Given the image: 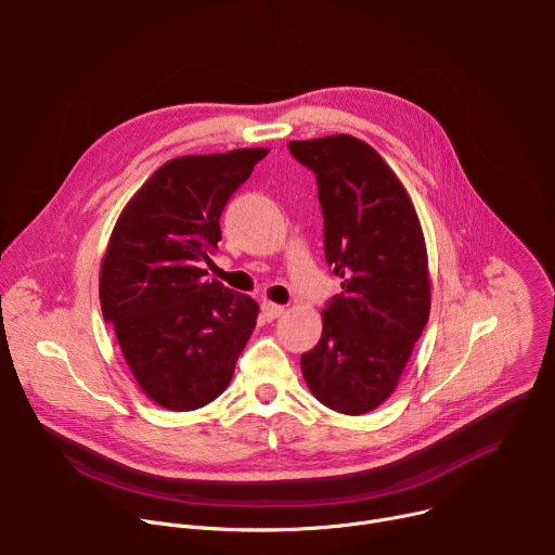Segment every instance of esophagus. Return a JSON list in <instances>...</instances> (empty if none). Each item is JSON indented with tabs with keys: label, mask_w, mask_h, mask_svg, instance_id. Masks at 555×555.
Listing matches in <instances>:
<instances>
[{
	"label": "esophagus",
	"mask_w": 555,
	"mask_h": 555,
	"mask_svg": "<svg viewBox=\"0 0 555 555\" xmlns=\"http://www.w3.org/2000/svg\"><path fill=\"white\" fill-rule=\"evenodd\" d=\"M261 311H263V315L268 321H274V319H279V315L285 311V307L283 305H276V302H270V300H263L261 302Z\"/></svg>",
	"instance_id": "obj_1"
}]
</instances>
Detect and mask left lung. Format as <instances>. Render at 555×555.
Returning a JSON list of instances; mask_svg holds the SVG:
<instances>
[{"label":"left lung","instance_id":"obj_1","mask_svg":"<svg viewBox=\"0 0 555 555\" xmlns=\"http://www.w3.org/2000/svg\"><path fill=\"white\" fill-rule=\"evenodd\" d=\"M311 169L325 217V257L343 292L323 309V336L300 356L313 398L364 415L400 382L430 313L424 232L415 206L382 155L338 133L292 140Z\"/></svg>","mask_w":555,"mask_h":555}]
</instances>
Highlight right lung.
<instances>
[{
  "label": "right lung",
  "mask_w": 555,
  "mask_h": 555,
  "mask_svg": "<svg viewBox=\"0 0 555 555\" xmlns=\"http://www.w3.org/2000/svg\"><path fill=\"white\" fill-rule=\"evenodd\" d=\"M268 149L182 155L120 212L101 266V309L149 400L169 411L212 402L259 315L255 298L206 281L230 195Z\"/></svg>",
  "instance_id": "right-lung-1"
}]
</instances>
